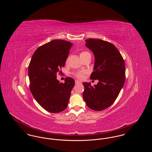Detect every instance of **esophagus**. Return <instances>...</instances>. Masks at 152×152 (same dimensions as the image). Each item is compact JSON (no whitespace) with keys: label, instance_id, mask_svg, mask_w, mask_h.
<instances>
[{"label":"esophagus","instance_id":"1","mask_svg":"<svg viewBox=\"0 0 152 152\" xmlns=\"http://www.w3.org/2000/svg\"><path fill=\"white\" fill-rule=\"evenodd\" d=\"M80 83H81L79 81H78L77 80H75V84H80Z\"/></svg>","mask_w":152,"mask_h":152}]
</instances>
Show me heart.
Returning a JSON list of instances; mask_svg holds the SVG:
<instances>
[{"instance_id": "obj_1", "label": "heart", "mask_w": 152, "mask_h": 152, "mask_svg": "<svg viewBox=\"0 0 152 152\" xmlns=\"http://www.w3.org/2000/svg\"><path fill=\"white\" fill-rule=\"evenodd\" d=\"M89 53L87 51H83L81 52L80 53V58H84V56H86L87 55L89 54ZM87 72L86 71H80V72H76L73 73V76L75 77H76L77 79H83L84 77V75L86 74Z\"/></svg>"}]
</instances>
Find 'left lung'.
I'll use <instances>...</instances> for the list:
<instances>
[{"mask_svg":"<svg viewBox=\"0 0 152 152\" xmlns=\"http://www.w3.org/2000/svg\"><path fill=\"white\" fill-rule=\"evenodd\" d=\"M86 46L95 58L94 71L91 79L98 80L97 85L84 83L83 98L89 108L100 111L109 107L116 100L125 80L123 56L111 43L101 39H89Z\"/></svg>","mask_w":152,"mask_h":152,"instance_id":"8db88e82","label":"left lung"}]
</instances>
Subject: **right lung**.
Segmentation results:
<instances>
[{"instance_id":"obj_1","label":"right lung","mask_w":152,"mask_h":152,"mask_svg":"<svg viewBox=\"0 0 152 152\" xmlns=\"http://www.w3.org/2000/svg\"><path fill=\"white\" fill-rule=\"evenodd\" d=\"M72 45L63 40L44 44L37 48L29 63L30 91L39 105L51 113L66 109L75 86L71 77L65 78L64 83L56 79L57 73H61L65 65Z\"/></svg>"}]
</instances>
